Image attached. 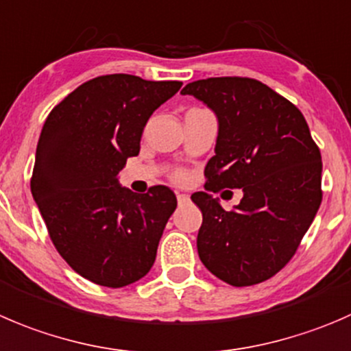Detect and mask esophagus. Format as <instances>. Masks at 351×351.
Wrapping results in <instances>:
<instances>
[{
    "label": "esophagus",
    "instance_id": "obj_1",
    "mask_svg": "<svg viewBox=\"0 0 351 351\" xmlns=\"http://www.w3.org/2000/svg\"><path fill=\"white\" fill-rule=\"evenodd\" d=\"M176 199H178V204L189 202V195H185V193H176Z\"/></svg>",
    "mask_w": 351,
    "mask_h": 351
}]
</instances>
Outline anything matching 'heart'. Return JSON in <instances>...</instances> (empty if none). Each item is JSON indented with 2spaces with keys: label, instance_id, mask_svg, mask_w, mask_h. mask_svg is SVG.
<instances>
[{
  "label": "heart",
  "instance_id": "heart-1",
  "mask_svg": "<svg viewBox=\"0 0 351 351\" xmlns=\"http://www.w3.org/2000/svg\"><path fill=\"white\" fill-rule=\"evenodd\" d=\"M175 178H176V180H182V178H183V176H182V175H176V176H175Z\"/></svg>",
  "mask_w": 351,
  "mask_h": 351
}]
</instances>
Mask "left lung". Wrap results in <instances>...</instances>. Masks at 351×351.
<instances>
[{
  "instance_id": "8db88e82",
  "label": "left lung",
  "mask_w": 351,
  "mask_h": 351,
  "mask_svg": "<svg viewBox=\"0 0 351 351\" xmlns=\"http://www.w3.org/2000/svg\"><path fill=\"white\" fill-rule=\"evenodd\" d=\"M216 113V154L206 165V190L241 188L224 211L206 192L197 250L204 266L231 287H252L280 273L295 255L322 200L321 151L302 111L248 77H213L183 87Z\"/></svg>"
}]
</instances>
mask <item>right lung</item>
Wrapping results in <instances>:
<instances>
[{
    "mask_svg": "<svg viewBox=\"0 0 351 351\" xmlns=\"http://www.w3.org/2000/svg\"><path fill=\"white\" fill-rule=\"evenodd\" d=\"M178 80L101 75L78 85L47 114L30 190L51 241L85 280L123 288L151 271L176 197L168 186L134 193L118 173L141 151L151 114Z\"/></svg>",
    "mask_w": 351,
    "mask_h": 351,
    "instance_id": "1",
    "label": "right lung"
}]
</instances>
